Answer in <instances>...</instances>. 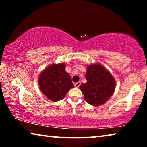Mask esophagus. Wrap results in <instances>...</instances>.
<instances>
[{
  "mask_svg": "<svg viewBox=\"0 0 147 147\" xmlns=\"http://www.w3.org/2000/svg\"><path fill=\"white\" fill-rule=\"evenodd\" d=\"M81 85V82H76L74 84V86L76 87V88H79L80 86Z\"/></svg>",
  "mask_w": 147,
  "mask_h": 147,
  "instance_id": "esophagus-1",
  "label": "esophagus"
}]
</instances>
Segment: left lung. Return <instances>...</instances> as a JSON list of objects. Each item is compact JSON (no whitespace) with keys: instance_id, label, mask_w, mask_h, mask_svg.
<instances>
[{"instance_id":"8db88e82","label":"left lung","mask_w":147,"mask_h":147,"mask_svg":"<svg viewBox=\"0 0 147 147\" xmlns=\"http://www.w3.org/2000/svg\"><path fill=\"white\" fill-rule=\"evenodd\" d=\"M86 77L87 82L80 86L85 100L92 106L102 105L115 91L116 84L114 77L100 63L88 65Z\"/></svg>"}]
</instances>
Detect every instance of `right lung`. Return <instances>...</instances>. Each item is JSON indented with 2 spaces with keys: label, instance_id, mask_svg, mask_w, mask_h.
<instances>
[{
  "label": "right lung",
  "instance_id": "right-lung-1",
  "mask_svg": "<svg viewBox=\"0 0 147 147\" xmlns=\"http://www.w3.org/2000/svg\"><path fill=\"white\" fill-rule=\"evenodd\" d=\"M65 66L64 63L51 64L39 76L41 91L51 101L62 100L69 89L74 88L70 74L65 71Z\"/></svg>",
  "mask_w": 147,
  "mask_h": 147
}]
</instances>
